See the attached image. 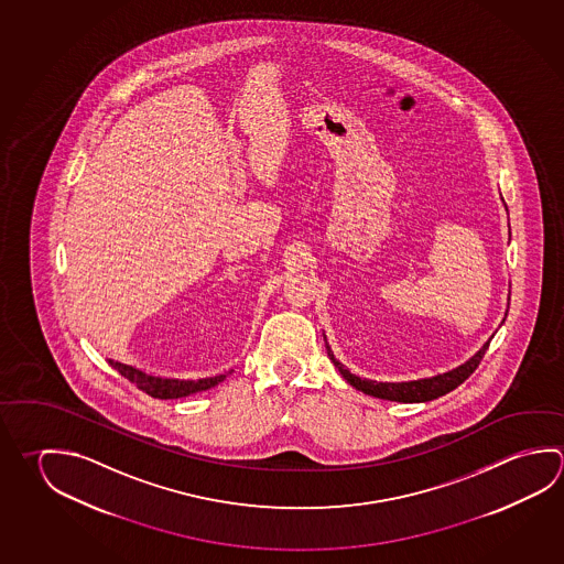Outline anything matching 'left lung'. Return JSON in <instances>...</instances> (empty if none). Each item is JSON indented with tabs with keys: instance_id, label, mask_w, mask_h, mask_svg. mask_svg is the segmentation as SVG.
<instances>
[{
	"instance_id": "8db88e82",
	"label": "left lung",
	"mask_w": 564,
	"mask_h": 564,
	"mask_svg": "<svg viewBox=\"0 0 564 564\" xmlns=\"http://www.w3.org/2000/svg\"><path fill=\"white\" fill-rule=\"evenodd\" d=\"M489 348V343L484 345V348L477 355L467 360L465 365L455 368L452 372L445 375L434 376V378H422V380H414V382H376V380H362L358 376L350 375L345 366L336 360L330 346L326 345V352L330 356L333 365L338 368V372L343 375L346 382L355 386L356 390L365 392L375 398H382V400H392V402H427V400H435L440 395L452 392L454 388L465 382L469 376L474 375L475 368L481 362L485 350Z\"/></svg>"
}]
</instances>
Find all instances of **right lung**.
Here are the masks:
<instances>
[{"label":"right lung","instance_id":"add662e5","mask_svg":"<svg viewBox=\"0 0 564 564\" xmlns=\"http://www.w3.org/2000/svg\"><path fill=\"white\" fill-rule=\"evenodd\" d=\"M109 365L120 376H124L129 382L137 384L139 390L147 392L152 398H160V400H172V398L196 394V392L218 386L226 378V375H219L214 376V378H202V380H172V378H156V376L144 375L132 366L115 362V360H109Z\"/></svg>","mask_w":564,"mask_h":564}]
</instances>
